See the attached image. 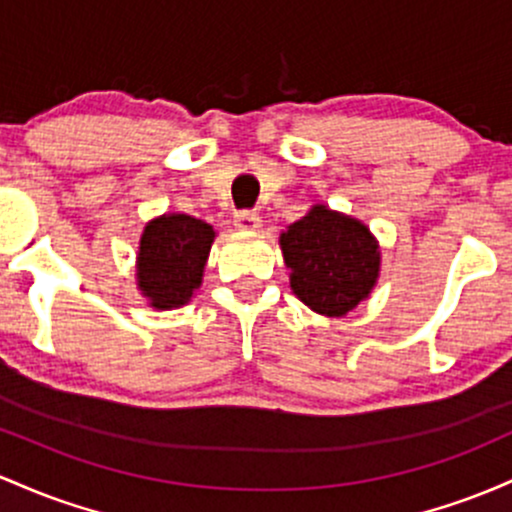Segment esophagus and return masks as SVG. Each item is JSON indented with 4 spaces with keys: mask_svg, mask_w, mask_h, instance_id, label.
I'll return each instance as SVG.
<instances>
[{
    "mask_svg": "<svg viewBox=\"0 0 512 512\" xmlns=\"http://www.w3.org/2000/svg\"><path fill=\"white\" fill-rule=\"evenodd\" d=\"M234 227H237L239 232H256V229L261 227V217H258L256 212H237Z\"/></svg>",
    "mask_w": 512,
    "mask_h": 512,
    "instance_id": "esophagus-1",
    "label": "esophagus"
}]
</instances>
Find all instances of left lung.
I'll return each mask as SVG.
<instances>
[{
	"label": "left lung",
	"mask_w": 512,
	"mask_h": 512,
	"mask_svg": "<svg viewBox=\"0 0 512 512\" xmlns=\"http://www.w3.org/2000/svg\"><path fill=\"white\" fill-rule=\"evenodd\" d=\"M280 251L295 297L321 317H348L380 280V241L370 227L326 205L292 222L280 234Z\"/></svg>",
	"instance_id": "8db88e82"
}]
</instances>
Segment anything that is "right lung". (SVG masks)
Listing matches in <instances>:
<instances>
[{"mask_svg":"<svg viewBox=\"0 0 512 512\" xmlns=\"http://www.w3.org/2000/svg\"><path fill=\"white\" fill-rule=\"evenodd\" d=\"M217 232L183 212H164L142 229L135 258L137 290L157 312L179 309L203 285Z\"/></svg>","mask_w":512,"mask_h":512,"instance_id":"add662e5","label":"right lung"}]
</instances>
